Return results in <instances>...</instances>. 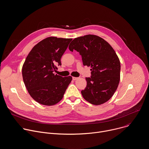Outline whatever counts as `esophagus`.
Returning <instances> with one entry per match:
<instances>
[{"mask_svg":"<svg viewBox=\"0 0 149 149\" xmlns=\"http://www.w3.org/2000/svg\"><path fill=\"white\" fill-rule=\"evenodd\" d=\"M78 77H72V79H73V80H74V81H75V80L78 79Z\"/></svg>","mask_w":149,"mask_h":149,"instance_id":"esophagus-1","label":"esophagus"}]
</instances>
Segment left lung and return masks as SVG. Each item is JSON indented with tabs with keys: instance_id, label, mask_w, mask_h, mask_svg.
<instances>
[{
	"instance_id": "8db88e82",
	"label": "left lung",
	"mask_w": 149,
	"mask_h": 149,
	"mask_svg": "<svg viewBox=\"0 0 149 149\" xmlns=\"http://www.w3.org/2000/svg\"><path fill=\"white\" fill-rule=\"evenodd\" d=\"M82 57L84 65L91 67V77L85 78L87 85L81 91L88 102L100 105L109 101L120 81V63L112 46L102 38L88 34L74 38L69 45Z\"/></svg>"
}]
</instances>
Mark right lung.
I'll list each match as a JSON object with an SVG mask.
<instances>
[{
	"mask_svg": "<svg viewBox=\"0 0 149 149\" xmlns=\"http://www.w3.org/2000/svg\"><path fill=\"white\" fill-rule=\"evenodd\" d=\"M72 38L47 37L32 48L23 64L22 75L30 96L38 103L52 106L63 97L72 77L54 72L61 65V58Z\"/></svg>",
	"mask_w": 149,
	"mask_h": 149,
	"instance_id": "add662e5",
	"label": "right lung"
}]
</instances>
